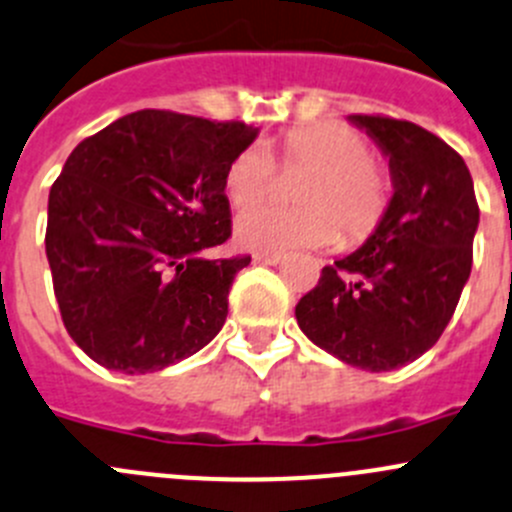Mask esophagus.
<instances>
[{
	"label": "esophagus",
	"instance_id": "obj_1",
	"mask_svg": "<svg viewBox=\"0 0 512 512\" xmlns=\"http://www.w3.org/2000/svg\"><path fill=\"white\" fill-rule=\"evenodd\" d=\"M255 262L257 265H280L282 255L280 252H257Z\"/></svg>",
	"mask_w": 512,
	"mask_h": 512
}]
</instances>
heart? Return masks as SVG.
Masks as SVG:
<instances>
[{
  "instance_id": "obj_1",
  "label": "heart",
  "mask_w": 512,
  "mask_h": 512,
  "mask_svg": "<svg viewBox=\"0 0 512 512\" xmlns=\"http://www.w3.org/2000/svg\"><path fill=\"white\" fill-rule=\"evenodd\" d=\"M282 162L307 172L295 187L300 207H253L237 217L235 235L242 247L280 252L337 240L360 245L380 227L390 205V180L370 160L360 132L340 122L295 127L282 137ZM272 180L275 162L267 147L250 145L227 165L225 195L237 210H246L265 200Z\"/></svg>"
}]
</instances>
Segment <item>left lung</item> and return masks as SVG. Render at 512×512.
Returning a JSON list of instances; mask_svg holds the SVG:
<instances>
[{
	"label": "left lung",
	"instance_id": "1",
	"mask_svg": "<svg viewBox=\"0 0 512 512\" xmlns=\"http://www.w3.org/2000/svg\"><path fill=\"white\" fill-rule=\"evenodd\" d=\"M388 157L393 197L355 252L322 267L295 307L300 330L337 360L388 372L448 327L473 267L480 210L463 157L405 119L350 114Z\"/></svg>",
	"mask_w": 512,
	"mask_h": 512
}]
</instances>
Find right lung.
<instances>
[{
    "mask_svg": "<svg viewBox=\"0 0 512 512\" xmlns=\"http://www.w3.org/2000/svg\"><path fill=\"white\" fill-rule=\"evenodd\" d=\"M257 132L140 109L74 147L49 190L44 245L64 327L94 362L145 375L222 330L250 257L210 250L232 232L225 170Z\"/></svg>",
    "mask_w": 512,
    "mask_h": 512,
    "instance_id": "right-lung-1",
    "label": "right lung"
}]
</instances>
